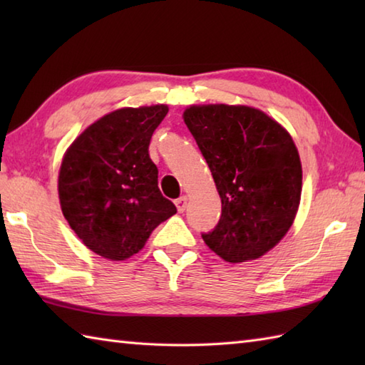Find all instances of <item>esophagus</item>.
Listing matches in <instances>:
<instances>
[{
	"label": "esophagus",
	"instance_id": "1",
	"mask_svg": "<svg viewBox=\"0 0 365 365\" xmlns=\"http://www.w3.org/2000/svg\"><path fill=\"white\" fill-rule=\"evenodd\" d=\"M175 205H177V210L180 212V213H183L185 208H187V205H188V197H187V196L178 197V199L175 200Z\"/></svg>",
	"mask_w": 365,
	"mask_h": 365
}]
</instances>
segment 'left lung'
<instances>
[{"label":"left lung","instance_id":"left-lung-1","mask_svg":"<svg viewBox=\"0 0 365 365\" xmlns=\"http://www.w3.org/2000/svg\"><path fill=\"white\" fill-rule=\"evenodd\" d=\"M221 197V218L202 234L230 263L255 260L281 242L297 216L302 169L284 127L243 105H199L183 113Z\"/></svg>","mask_w":365,"mask_h":365}]
</instances>
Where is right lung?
I'll list each match as a JSON object with an SVG mask.
<instances>
[{"instance_id":"obj_1","label":"right lung","mask_w":365,"mask_h":365,"mask_svg":"<svg viewBox=\"0 0 365 365\" xmlns=\"http://www.w3.org/2000/svg\"><path fill=\"white\" fill-rule=\"evenodd\" d=\"M166 105L120 108L92 123L68 147L59 169L61 210L91 251L125 260L177 213L161 195L149 144Z\"/></svg>"}]
</instances>
